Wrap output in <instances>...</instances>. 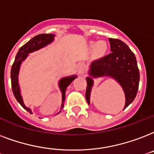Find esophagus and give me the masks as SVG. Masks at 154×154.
<instances>
[{
  "instance_id": "obj_1",
  "label": "esophagus",
  "mask_w": 154,
  "mask_h": 154,
  "mask_svg": "<svg viewBox=\"0 0 154 154\" xmlns=\"http://www.w3.org/2000/svg\"><path fill=\"white\" fill-rule=\"evenodd\" d=\"M86 71V66L83 63H80L78 64V73L79 75H83Z\"/></svg>"
}]
</instances>
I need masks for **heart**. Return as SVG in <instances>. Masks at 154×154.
<instances>
[{
	"instance_id": "heart-1",
	"label": "heart",
	"mask_w": 154,
	"mask_h": 154,
	"mask_svg": "<svg viewBox=\"0 0 154 154\" xmlns=\"http://www.w3.org/2000/svg\"><path fill=\"white\" fill-rule=\"evenodd\" d=\"M90 45L91 46H92V51H93L94 55L96 56V57H102L105 54V53L108 51V43L103 40L96 42L95 43L91 42Z\"/></svg>"
}]
</instances>
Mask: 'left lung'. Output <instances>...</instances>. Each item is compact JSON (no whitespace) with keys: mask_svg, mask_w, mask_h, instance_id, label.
<instances>
[{"mask_svg":"<svg viewBox=\"0 0 154 154\" xmlns=\"http://www.w3.org/2000/svg\"><path fill=\"white\" fill-rule=\"evenodd\" d=\"M112 53L93 61L88 71L86 100L90 104L91 91L94 85L93 79L109 77L115 79L122 88L125 96V109L135 99L137 93L140 72L134 54L124 42L108 38Z\"/></svg>","mask_w":154,"mask_h":154,"instance_id":"1","label":"left lung"}]
</instances>
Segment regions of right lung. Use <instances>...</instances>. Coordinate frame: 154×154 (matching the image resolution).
<instances>
[{
  "mask_svg": "<svg viewBox=\"0 0 154 154\" xmlns=\"http://www.w3.org/2000/svg\"><path fill=\"white\" fill-rule=\"evenodd\" d=\"M54 37H55V35L52 34H42L34 37L33 38L30 39L28 42H26L24 46H22L21 48L19 49L18 52L17 54L16 58H15V60H14V64L12 66L11 84L12 90H13L14 95L17 100V102L22 106V108H25L30 114L33 113L31 109L25 105V103L23 102V99H22V96H21V89H20V86H19L18 82L20 67H21L22 62L24 60H26V58L28 57L29 54L34 52V51H38V50L43 48V47L46 46L49 44H51V42H53ZM76 78H77V75H73L63 77V78L60 79L59 81H58V88H59L61 92H62V104H61L60 111L57 114L60 112L62 109L63 108L64 101H65V98H66L65 93H66V88Z\"/></svg>",
  "mask_w": 154,
  "mask_h": 154,
  "instance_id": "add662e5",
  "label": "right lung"
}]
</instances>
